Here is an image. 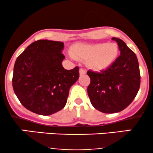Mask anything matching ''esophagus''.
<instances>
[{
  "mask_svg": "<svg viewBox=\"0 0 153 153\" xmlns=\"http://www.w3.org/2000/svg\"><path fill=\"white\" fill-rule=\"evenodd\" d=\"M79 73H80V75H85V73H86V71H85V69H83V68H80Z\"/></svg>",
  "mask_w": 153,
  "mask_h": 153,
  "instance_id": "obj_1",
  "label": "esophagus"
}]
</instances>
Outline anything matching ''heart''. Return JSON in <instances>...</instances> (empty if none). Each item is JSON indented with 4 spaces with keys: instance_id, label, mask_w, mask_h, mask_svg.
<instances>
[{
    "instance_id": "1",
    "label": "heart",
    "mask_w": 153,
    "mask_h": 153,
    "mask_svg": "<svg viewBox=\"0 0 153 153\" xmlns=\"http://www.w3.org/2000/svg\"><path fill=\"white\" fill-rule=\"evenodd\" d=\"M118 49L114 44L99 43L94 45H77L73 48L75 58L88 59V65L95 71L106 69L114 61Z\"/></svg>"
}]
</instances>
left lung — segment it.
Listing matches in <instances>:
<instances>
[{
	"label": "left lung",
	"mask_w": 153,
	"mask_h": 153,
	"mask_svg": "<svg viewBox=\"0 0 153 153\" xmlns=\"http://www.w3.org/2000/svg\"><path fill=\"white\" fill-rule=\"evenodd\" d=\"M117 42L120 55L104 71H88V94L96 109L106 114L124 110L136 97L140 86V72L136 54L122 39Z\"/></svg>",
	"instance_id": "obj_1"
}]
</instances>
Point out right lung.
I'll return each mask as SVG.
<instances>
[{"mask_svg":"<svg viewBox=\"0 0 153 153\" xmlns=\"http://www.w3.org/2000/svg\"><path fill=\"white\" fill-rule=\"evenodd\" d=\"M61 42L37 40L17 57L12 85L21 103L39 115H50L64 108L70 88L79 78L78 66L65 70Z\"/></svg>","mask_w":153,"mask_h":153,"instance_id":"obj_1","label":"right lung"}]
</instances>
